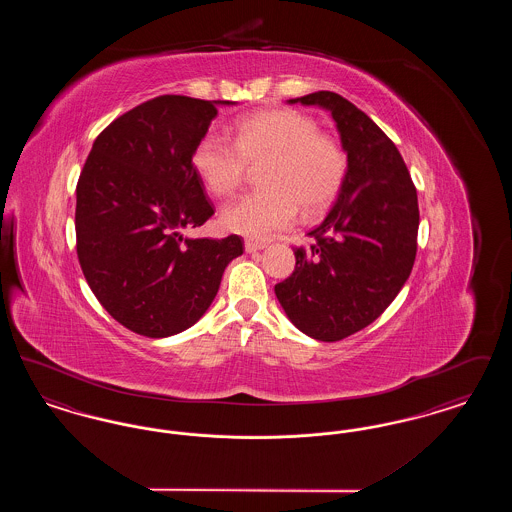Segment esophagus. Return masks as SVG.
Here are the masks:
<instances>
[{
	"label": "esophagus",
	"instance_id": "esophagus-1",
	"mask_svg": "<svg viewBox=\"0 0 512 512\" xmlns=\"http://www.w3.org/2000/svg\"><path fill=\"white\" fill-rule=\"evenodd\" d=\"M265 249L263 242H253V240H245V251L247 253H255V251H261Z\"/></svg>",
	"mask_w": 512,
	"mask_h": 512
}]
</instances>
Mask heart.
Here are the masks:
<instances>
[{"mask_svg":"<svg viewBox=\"0 0 512 512\" xmlns=\"http://www.w3.org/2000/svg\"><path fill=\"white\" fill-rule=\"evenodd\" d=\"M205 188L217 197L230 195L244 182L247 163H265L263 190L226 203L220 224L234 234L263 240L290 228L301 209L303 219L324 213L340 192L347 157L340 142L318 130L311 115L297 109H268L234 124V142L205 134L192 155Z\"/></svg>","mask_w":512,"mask_h":512,"instance_id":"b5f03b06","label":"heart"}]
</instances>
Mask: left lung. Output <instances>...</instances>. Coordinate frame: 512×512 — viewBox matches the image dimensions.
<instances>
[{
    "label": "left lung",
    "instance_id": "8db88e82",
    "mask_svg": "<svg viewBox=\"0 0 512 512\" xmlns=\"http://www.w3.org/2000/svg\"><path fill=\"white\" fill-rule=\"evenodd\" d=\"M288 103L332 115L347 171L330 213L309 232L313 244L293 251L295 270L274 293L297 330L343 340L380 317L413 270L416 190L395 144L351 101L315 92Z\"/></svg>",
    "mask_w": 512,
    "mask_h": 512
}]
</instances>
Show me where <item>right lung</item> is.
I'll use <instances>...</instances> for the list:
<instances>
[{"label":"right lung","mask_w":512,"mask_h":512,"mask_svg":"<svg viewBox=\"0 0 512 512\" xmlns=\"http://www.w3.org/2000/svg\"><path fill=\"white\" fill-rule=\"evenodd\" d=\"M219 105L159 96L111 122L76 186V253L103 309L128 330L169 338L194 326L219 292L240 236L186 238L215 215L192 155Z\"/></svg>","instance_id":"1"}]
</instances>
